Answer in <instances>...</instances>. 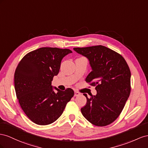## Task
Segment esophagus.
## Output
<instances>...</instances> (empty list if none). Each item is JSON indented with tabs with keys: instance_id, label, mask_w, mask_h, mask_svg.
Here are the masks:
<instances>
[{
	"instance_id": "obj_1",
	"label": "esophagus",
	"mask_w": 148,
	"mask_h": 148,
	"mask_svg": "<svg viewBox=\"0 0 148 148\" xmlns=\"http://www.w3.org/2000/svg\"><path fill=\"white\" fill-rule=\"evenodd\" d=\"M81 95V93H80L79 92L76 91V90L74 91V96H75V97L79 96V95Z\"/></svg>"
}]
</instances>
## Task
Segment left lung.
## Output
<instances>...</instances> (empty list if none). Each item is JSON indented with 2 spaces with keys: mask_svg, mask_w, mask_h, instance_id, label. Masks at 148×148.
<instances>
[{
  "mask_svg": "<svg viewBox=\"0 0 148 148\" xmlns=\"http://www.w3.org/2000/svg\"><path fill=\"white\" fill-rule=\"evenodd\" d=\"M88 58L92 71L86 79L95 86L96 95H90L81 110L83 116L97 126L111 124L120 115L131 92V72L121 54L104 46L74 48Z\"/></svg>",
  "mask_w": 148,
  "mask_h": 148,
  "instance_id": "8db88e82",
  "label": "left lung"
}]
</instances>
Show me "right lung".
Returning <instances> with one entry per match:
<instances>
[{"label":"right lung","mask_w":148,"mask_h":148,"mask_svg":"<svg viewBox=\"0 0 148 148\" xmlns=\"http://www.w3.org/2000/svg\"><path fill=\"white\" fill-rule=\"evenodd\" d=\"M71 53L69 49L40 48L27 54L19 62L14 74L16 95L21 108L33 123H53L74 96L71 88L61 91L54 87L56 93L51 86L62 58Z\"/></svg>","instance_id":"obj_1"}]
</instances>
